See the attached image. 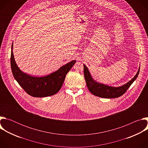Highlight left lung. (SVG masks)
Listing matches in <instances>:
<instances>
[{"label":"left lung","instance_id":"left-lung-1","mask_svg":"<svg viewBox=\"0 0 148 148\" xmlns=\"http://www.w3.org/2000/svg\"><path fill=\"white\" fill-rule=\"evenodd\" d=\"M84 65V74L89 91L94 95L104 98H115L122 95L136 79L139 73L140 67L135 77L129 82L120 87H112L98 82L92 77L86 66Z\"/></svg>","mask_w":148,"mask_h":148}]
</instances>
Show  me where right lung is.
I'll return each mask as SVG.
<instances>
[{"mask_svg": "<svg viewBox=\"0 0 148 148\" xmlns=\"http://www.w3.org/2000/svg\"><path fill=\"white\" fill-rule=\"evenodd\" d=\"M13 46L12 44L10 64L13 77L22 88L34 97H46L57 94L62 86L66 74L76 62L71 61L48 75L33 77L23 73L18 67L14 58Z\"/></svg>", "mask_w": 148, "mask_h": 148, "instance_id": "add662e5", "label": "right lung"}]
</instances>
